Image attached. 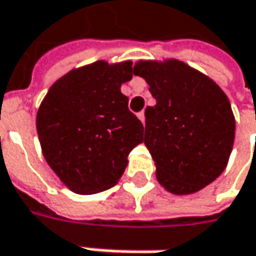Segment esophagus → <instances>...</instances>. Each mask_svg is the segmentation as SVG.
Instances as JSON below:
<instances>
[{
	"mask_svg": "<svg viewBox=\"0 0 256 256\" xmlns=\"http://www.w3.org/2000/svg\"><path fill=\"white\" fill-rule=\"evenodd\" d=\"M137 118L142 120V123L144 124L146 122V118H144V112H140V113H137Z\"/></svg>",
	"mask_w": 256,
	"mask_h": 256,
	"instance_id": "esophagus-1",
	"label": "esophagus"
}]
</instances>
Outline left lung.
I'll return each instance as SVG.
<instances>
[{"label": "left lung", "instance_id": "obj_1", "mask_svg": "<svg viewBox=\"0 0 256 256\" xmlns=\"http://www.w3.org/2000/svg\"><path fill=\"white\" fill-rule=\"evenodd\" d=\"M133 74L144 79L156 99L144 112V144L158 182L177 196L207 187L232 152L235 118L226 94L177 59L138 60Z\"/></svg>", "mask_w": 256, "mask_h": 256}]
</instances>
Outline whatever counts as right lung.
Instances as JSON below:
<instances>
[{
	"mask_svg": "<svg viewBox=\"0 0 256 256\" xmlns=\"http://www.w3.org/2000/svg\"><path fill=\"white\" fill-rule=\"evenodd\" d=\"M132 78L130 60H98L58 79L40 103L36 132L44 157L76 194L113 187L128 153L143 142V124L120 92Z\"/></svg>",
	"mask_w": 256,
	"mask_h": 256,
	"instance_id": "right-lung-1",
	"label": "right lung"
}]
</instances>
